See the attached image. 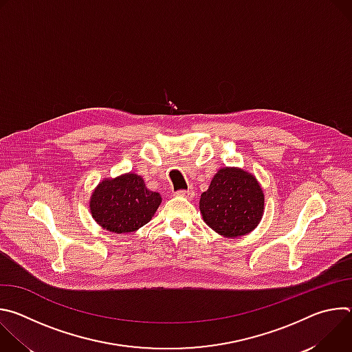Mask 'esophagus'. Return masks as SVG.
<instances>
[{"label": "esophagus", "mask_w": 352, "mask_h": 352, "mask_svg": "<svg viewBox=\"0 0 352 352\" xmlns=\"http://www.w3.org/2000/svg\"><path fill=\"white\" fill-rule=\"evenodd\" d=\"M175 195L182 196V197H192L195 195V192L192 189H181V190H177Z\"/></svg>", "instance_id": "esophagus-1"}]
</instances>
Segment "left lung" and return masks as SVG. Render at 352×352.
I'll use <instances>...</instances> for the list:
<instances>
[{"label":"left lung","mask_w":352,"mask_h":352,"mask_svg":"<svg viewBox=\"0 0 352 352\" xmlns=\"http://www.w3.org/2000/svg\"><path fill=\"white\" fill-rule=\"evenodd\" d=\"M205 223L220 235L235 238L252 231L261 221L265 196L256 178L239 168H221L200 196Z\"/></svg>","instance_id":"1"}]
</instances>
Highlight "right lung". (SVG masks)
I'll return each mask as SVG.
<instances>
[{"mask_svg": "<svg viewBox=\"0 0 352 352\" xmlns=\"http://www.w3.org/2000/svg\"><path fill=\"white\" fill-rule=\"evenodd\" d=\"M160 204V193L148 190L142 177L129 173L100 182L90 199V212L103 228L125 234L148 223Z\"/></svg>", "mask_w": 352, "mask_h": 352, "instance_id": "1", "label": "right lung"}]
</instances>
